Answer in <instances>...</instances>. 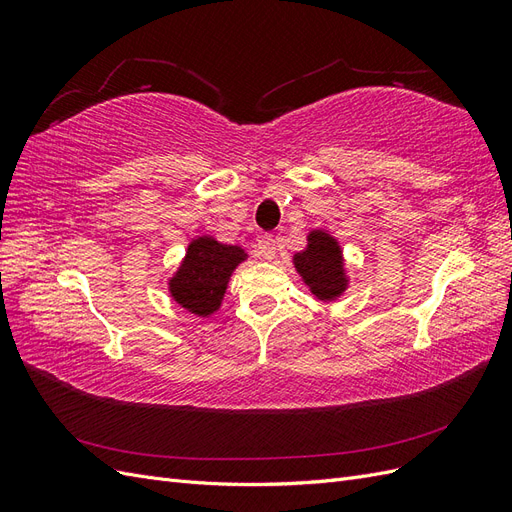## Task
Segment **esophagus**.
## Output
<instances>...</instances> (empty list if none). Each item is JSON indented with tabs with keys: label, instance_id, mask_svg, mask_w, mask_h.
<instances>
[{
	"label": "esophagus",
	"instance_id": "1",
	"mask_svg": "<svg viewBox=\"0 0 512 512\" xmlns=\"http://www.w3.org/2000/svg\"><path fill=\"white\" fill-rule=\"evenodd\" d=\"M275 252H277V243L271 235H262L258 237V243H256V256L262 258V260H273L275 258Z\"/></svg>",
	"mask_w": 512,
	"mask_h": 512
}]
</instances>
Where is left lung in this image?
<instances>
[{"mask_svg": "<svg viewBox=\"0 0 512 512\" xmlns=\"http://www.w3.org/2000/svg\"><path fill=\"white\" fill-rule=\"evenodd\" d=\"M305 241L303 250L292 254V267L301 282L322 303L342 299L350 288V273L337 237L324 228H312Z\"/></svg>", "mask_w": 512, "mask_h": 512, "instance_id": "obj_1", "label": "left lung"}]
</instances>
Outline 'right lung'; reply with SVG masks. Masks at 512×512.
Instances as JSON below:
<instances>
[{"label": "right lung", "mask_w": 512, "mask_h": 512, "mask_svg": "<svg viewBox=\"0 0 512 512\" xmlns=\"http://www.w3.org/2000/svg\"><path fill=\"white\" fill-rule=\"evenodd\" d=\"M247 258L250 254L241 245L198 235L185 247V256L168 277V297L196 318H209L222 307L232 273Z\"/></svg>", "instance_id": "add662e5"}]
</instances>
